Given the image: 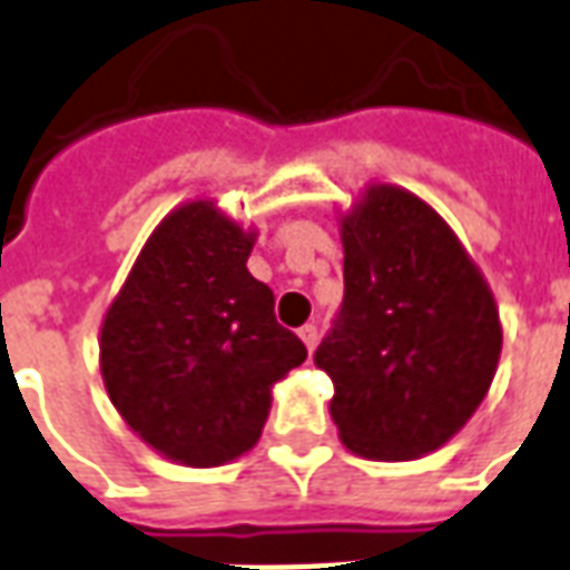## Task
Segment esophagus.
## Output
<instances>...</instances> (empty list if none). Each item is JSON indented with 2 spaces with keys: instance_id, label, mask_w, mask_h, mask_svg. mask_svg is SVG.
I'll use <instances>...</instances> for the list:
<instances>
[{
  "instance_id": "1",
  "label": "esophagus",
  "mask_w": 570,
  "mask_h": 570,
  "mask_svg": "<svg viewBox=\"0 0 570 570\" xmlns=\"http://www.w3.org/2000/svg\"><path fill=\"white\" fill-rule=\"evenodd\" d=\"M301 340H303V345H306V348L315 351V345H318V327H315V324H303Z\"/></svg>"
}]
</instances>
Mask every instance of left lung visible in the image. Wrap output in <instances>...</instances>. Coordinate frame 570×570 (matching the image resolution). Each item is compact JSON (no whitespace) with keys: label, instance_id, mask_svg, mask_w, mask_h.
<instances>
[{"label":"left lung","instance_id":"8db88e82","mask_svg":"<svg viewBox=\"0 0 570 570\" xmlns=\"http://www.w3.org/2000/svg\"><path fill=\"white\" fill-rule=\"evenodd\" d=\"M345 297L315 366L348 451L414 460L463 430L493 384L502 324L448 222L412 191L366 188L342 219Z\"/></svg>","mask_w":570,"mask_h":570}]
</instances>
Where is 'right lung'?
<instances>
[{"mask_svg": "<svg viewBox=\"0 0 570 570\" xmlns=\"http://www.w3.org/2000/svg\"><path fill=\"white\" fill-rule=\"evenodd\" d=\"M255 234L191 200L140 249L101 324V375L122 421L195 469L255 448L269 387L306 361L246 267Z\"/></svg>", "mask_w": 570, "mask_h": 570, "instance_id": "add662e5", "label": "right lung"}]
</instances>
